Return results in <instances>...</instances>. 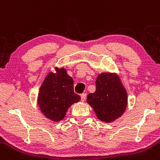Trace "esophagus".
Segmentation results:
<instances>
[{"label":"esophagus","instance_id":"1","mask_svg":"<svg viewBox=\"0 0 160 160\" xmlns=\"http://www.w3.org/2000/svg\"><path fill=\"white\" fill-rule=\"evenodd\" d=\"M86 97H87V94L86 93H83L81 95V101L83 102L86 100Z\"/></svg>","mask_w":160,"mask_h":160}]
</instances>
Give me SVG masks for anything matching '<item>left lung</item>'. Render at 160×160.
Returning a JSON list of instances; mask_svg holds the SVG:
<instances>
[{"mask_svg":"<svg viewBox=\"0 0 160 160\" xmlns=\"http://www.w3.org/2000/svg\"><path fill=\"white\" fill-rule=\"evenodd\" d=\"M87 102L97 118L111 122L120 117L127 105V93L116 73H102L96 80V91L88 94Z\"/></svg>","mask_w":160,"mask_h":160,"instance_id":"8db88e82","label":"left lung"}]
</instances>
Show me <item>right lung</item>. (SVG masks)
Returning a JSON list of instances; mask_svg holds the SVG:
<instances>
[{"mask_svg": "<svg viewBox=\"0 0 160 160\" xmlns=\"http://www.w3.org/2000/svg\"><path fill=\"white\" fill-rule=\"evenodd\" d=\"M42 83L38 93V105L47 118L60 121L64 118L69 107L80 100L73 91V80L64 68H55Z\"/></svg>", "mask_w": 160, "mask_h": 160, "instance_id": "add662e5", "label": "right lung"}]
</instances>
